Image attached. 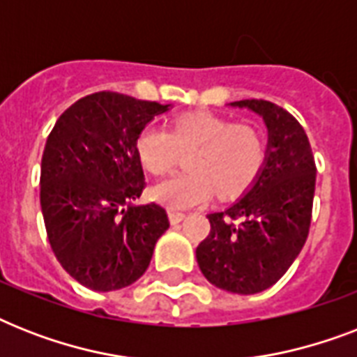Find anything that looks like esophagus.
<instances>
[{"label": "esophagus", "instance_id": "1", "mask_svg": "<svg viewBox=\"0 0 357 357\" xmlns=\"http://www.w3.org/2000/svg\"><path fill=\"white\" fill-rule=\"evenodd\" d=\"M187 217L183 211H176V209H170L168 211V218H170V224H179L183 218Z\"/></svg>", "mask_w": 357, "mask_h": 357}]
</instances>
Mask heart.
<instances>
[{
    "mask_svg": "<svg viewBox=\"0 0 357 357\" xmlns=\"http://www.w3.org/2000/svg\"><path fill=\"white\" fill-rule=\"evenodd\" d=\"M137 155L153 176L172 170L181 151L190 153L189 174H178L151 189L170 209L206 204L217 190L224 200L248 190L266 161V140L259 128L209 113L179 116L172 129L146 126L137 139Z\"/></svg>",
    "mask_w": 357,
    "mask_h": 357,
    "instance_id": "obj_1",
    "label": "heart"
}]
</instances>
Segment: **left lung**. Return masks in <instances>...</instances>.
<instances>
[{
    "mask_svg": "<svg viewBox=\"0 0 357 357\" xmlns=\"http://www.w3.org/2000/svg\"><path fill=\"white\" fill-rule=\"evenodd\" d=\"M231 107L259 114L268 131L266 161L226 211L209 213L211 231L196 248L202 274L215 287L255 294L272 287L304 246L315 195V159L304 128L293 114L265 100Z\"/></svg>",
    "mask_w": 357,
    "mask_h": 357,
    "instance_id": "8db88e82",
    "label": "left lung"
}]
</instances>
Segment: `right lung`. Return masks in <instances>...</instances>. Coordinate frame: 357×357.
<instances>
[{"instance_id": "obj_1", "label": "right lung", "mask_w": 357, "mask_h": 357, "mask_svg": "<svg viewBox=\"0 0 357 357\" xmlns=\"http://www.w3.org/2000/svg\"><path fill=\"white\" fill-rule=\"evenodd\" d=\"M170 105L96 92L53 126L40 165V206L52 250L81 285L107 293L137 282L168 229L157 204L135 206L144 172L137 139Z\"/></svg>"}]
</instances>
